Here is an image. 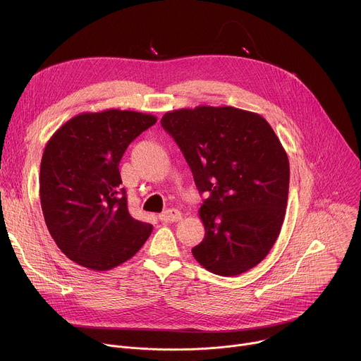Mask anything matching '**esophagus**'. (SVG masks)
<instances>
[{
	"instance_id": "34e87169",
	"label": "esophagus",
	"mask_w": 361,
	"mask_h": 361,
	"mask_svg": "<svg viewBox=\"0 0 361 361\" xmlns=\"http://www.w3.org/2000/svg\"><path fill=\"white\" fill-rule=\"evenodd\" d=\"M183 217L181 212L176 210V209H169L167 212H164L161 216H160V220L164 221V223H174V221H180Z\"/></svg>"
}]
</instances>
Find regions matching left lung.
<instances>
[{"label":"left lung","mask_w":361,"mask_h":361,"mask_svg":"<svg viewBox=\"0 0 361 361\" xmlns=\"http://www.w3.org/2000/svg\"><path fill=\"white\" fill-rule=\"evenodd\" d=\"M161 126L207 197L194 259L224 277L255 267L280 234L288 198L290 164L276 133L260 114L234 107L170 111Z\"/></svg>","instance_id":"obj_1"}]
</instances>
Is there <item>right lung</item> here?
<instances>
[{
    "label": "right lung",
    "instance_id": "obj_1",
    "mask_svg": "<svg viewBox=\"0 0 361 361\" xmlns=\"http://www.w3.org/2000/svg\"><path fill=\"white\" fill-rule=\"evenodd\" d=\"M156 123L151 114L127 110L82 113L47 142L41 209L51 237L77 264L111 270L149 237L152 226L128 213L118 166L128 144Z\"/></svg>",
    "mask_w": 361,
    "mask_h": 361
}]
</instances>
